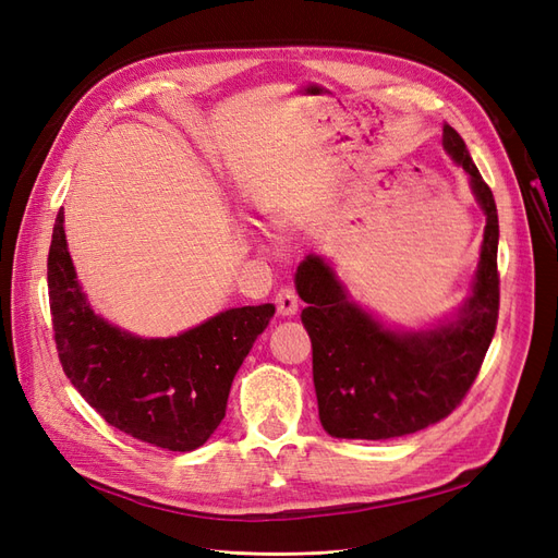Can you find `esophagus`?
<instances>
[{
    "label": "esophagus",
    "instance_id": "1",
    "mask_svg": "<svg viewBox=\"0 0 558 558\" xmlns=\"http://www.w3.org/2000/svg\"><path fill=\"white\" fill-rule=\"evenodd\" d=\"M275 303H277V312L281 316H293L298 312V307H300V300H298L293 289H281L277 293V298H275Z\"/></svg>",
    "mask_w": 558,
    "mask_h": 558
}]
</instances>
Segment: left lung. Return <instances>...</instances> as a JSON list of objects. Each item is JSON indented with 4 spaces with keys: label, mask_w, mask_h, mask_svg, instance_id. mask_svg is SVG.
<instances>
[{
    "label": "left lung",
    "mask_w": 558,
    "mask_h": 558,
    "mask_svg": "<svg viewBox=\"0 0 558 558\" xmlns=\"http://www.w3.org/2000/svg\"><path fill=\"white\" fill-rule=\"evenodd\" d=\"M444 149L470 175L486 216L470 295L456 316L429 328L383 324L344 289L322 255L295 272L300 314L312 340L319 420L336 439H395L439 423L456 411L484 364L498 326V208L460 133L444 124Z\"/></svg>",
    "instance_id": "8db88e82"
}]
</instances>
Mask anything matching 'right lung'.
<instances>
[{"label": "right lung", "mask_w": 558, "mask_h": 558, "mask_svg": "<svg viewBox=\"0 0 558 558\" xmlns=\"http://www.w3.org/2000/svg\"><path fill=\"white\" fill-rule=\"evenodd\" d=\"M63 208L49 248V303L58 359L105 423L157 448H199L218 429L230 387L275 305L232 307L173 338H141L105 322L77 281Z\"/></svg>", "instance_id": "obj_1"}]
</instances>
